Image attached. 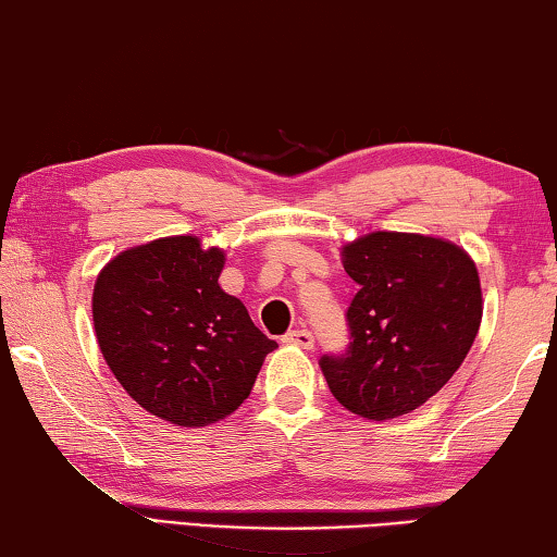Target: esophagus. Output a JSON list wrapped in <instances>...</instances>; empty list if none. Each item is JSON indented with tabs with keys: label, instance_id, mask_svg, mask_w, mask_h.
Segmentation results:
<instances>
[{
	"label": "esophagus",
	"instance_id": "1",
	"mask_svg": "<svg viewBox=\"0 0 557 557\" xmlns=\"http://www.w3.org/2000/svg\"><path fill=\"white\" fill-rule=\"evenodd\" d=\"M284 343L298 345V348H304V350H313L315 335H313L311 331H308V327H296V331H288V333L284 335Z\"/></svg>",
	"mask_w": 557,
	"mask_h": 557
}]
</instances>
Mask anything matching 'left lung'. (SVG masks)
Wrapping results in <instances>:
<instances>
[{
  "instance_id": "1",
  "label": "left lung",
  "mask_w": 557,
  "mask_h": 557,
  "mask_svg": "<svg viewBox=\"0 0 557 557\" xmlns=\"http://www.w3.org/2000/svg\"><path fill=\"white\" fill-rule=\"evenodd\" d=\"M343 267L358 294L345 313L348 350L321 358L327 387L375 422L412 412L451 380L476 338V263L434 236L372 232L345 246Z\"/></svg>"
}]
</instances>
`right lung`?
I'll return each mask as SVG.
<instances>
[{
	"instance_id": "add662e5",
	"label": "right lung",
	"mask_w": 557,
	"mask_h": 557,
	"mask_svg": "<svg viewBox=\"0 0 557 557\" xmlns=\"http://www.w3.org/2000/svg\"><path fill=\"white\" fill-rule=\"evenodd\" d=\"M224 251L197 236L127 249L100 271L94 325L115 380L150 414L214 424L239 407L276 341L219 288Z\"/></svg>"
}]
</instances>
